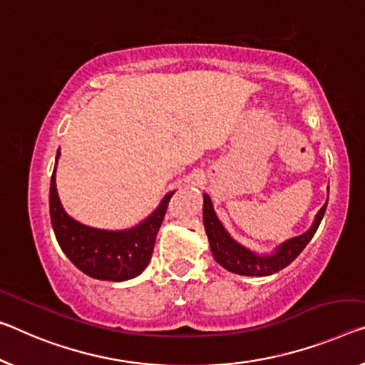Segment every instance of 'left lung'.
I'll list each match as a JSON object with an SVG mask.
<instances>
[{
  "label": "left lung",
  "mask_w": 365,
  "mask_h": 365,
  "mask_svg": "<svg viewBox=\"0 0 365 365\" xmlns=\"http://www.w3.org/2000/svg\"><path fill=\"white\" fill-rule=\"evenodd\" d=\"M327 205L328 199L322 209L318 210L312 227L305 233L284 241V243L276 246L271 253H256V251L246 248L245 245H241L240 241L235 240L227 232L225 227H223L220 218L217 217L209 194H204L202 220H204V228L207 238H209L212 256H214V259L218 264L230 272L240 274V276L262 277L282 271L284 267H287L304 251V248L310 243L313 235L318 230L319 223H322Z\"/></svg>",
  "instance_id": "8db88e82"
}]
</instances>
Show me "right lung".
<instances>
[{
	"instance_id": "obj_1",
	"label": "right lung",
	"mask_w": 365,
	"mask_h": 365,
	"mask_svg": "<svg viewBox=\"0 0 365 365\" xmlns=\"http://www.w3.org/2000/svg\"><path fill=\"white\" fill-rule=\"evenodd\" d=\"M58 158L60 151H57L53 175L50 179L48 200L50 220L61 251L81 272L93 279L122 282L140 276L151 259L156 233L175 190L168 192L158 207L135 227L125 230L88 227L66 214L61 205L55 182Z\"/></svg>"
}]
</instances>
